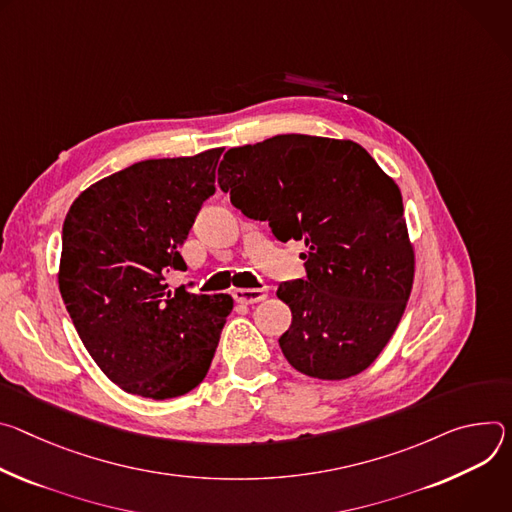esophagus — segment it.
<instances>
[{"instance_id":"34e87169","label":"esophagus","mask_w":512,"mask_h":512,"mask_svg":"<svg viewBox=\"0 0 512 512\" xmlns=\"http://www.w3.org/2000/svg\"><path fill=\"white\" fill-rule=\"evenodd\" d=\"M268 297V291L266 289H236L234 291V299L242 305H254V303H260Z\"/></svg>"}]
</instances>
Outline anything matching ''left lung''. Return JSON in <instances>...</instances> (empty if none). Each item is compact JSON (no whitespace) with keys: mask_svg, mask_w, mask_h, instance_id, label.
<instances>
[{"mask_svg":"<svg viewBox=\"0 0 512 512\" xmlns=\"http://www.w3.org/2000/svg\"><path fill=\"white\" fill-rule=\"evenodd\" d=\"M219 187L280 242L303 240L307 278L280 282L293 323L278 344L321 380L366 370L399 325L415 276L403 197L352 140L282 134L230 148Z\"/></svg>","mask_w":512,"mask_h":512,"instance_id":"1","label":"left lung"}]
</instances>
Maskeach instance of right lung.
I'll list each match as a JSON object with an SVG mask.
<instances>
[{
    "label": "right lung",
    "instance_id": "obj_1",
    "mask_svg": "<svg viewBox=\"0 0 512 512\" xmlns=\"http://www.w3.org/2000/svg\"><path fill=\"white\" fill-rule=\"evenodd\" d=\"M223 148L136 162L85 189L63 225L59 289L83 346L130 394L164 401L207 374L230 295L168 291L179 252L215 193Z\"/></svg>",
    "mask_w": 512,
    "mask_h": 512
}]
</instances>
